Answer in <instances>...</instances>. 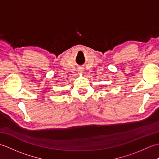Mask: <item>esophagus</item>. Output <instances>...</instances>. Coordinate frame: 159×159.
<instances>
[{
    "label": "esophagus",
    "instance_id": "34e87169",
    "mask_svg": "<svg viewBox=\"0 0 159 159\" xmlns=\"http://www.w3.org/2000/svg\"><path fill=\"white\" fill-rule=\"evenodd\" d=\"M83 70H79V72H80V73H82V72H83Z\"/></svg>",
    "mask_w": 159,
    "mask_h": 159
}]
</instances>
